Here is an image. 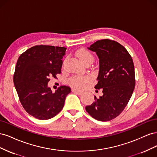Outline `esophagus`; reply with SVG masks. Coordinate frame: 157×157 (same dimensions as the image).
I'll return each instance as SVG.
<instances>
[{
	"instance_id": "34e87169",
	"label": "esophagus",
	"mask_w": 157,
	"mask_h": 157,
	"mask_svg": "<svg viewBox=\"0 0 157 157\" xmlns=\"http://www.w3.org/2000/svg\"><path fill=\"white\" fill-rule=\"evenodd\" d=\"M72 92H74V93L77 94H78V95L82 94V92H83L82 91V90H78V89H77V88H73V89H72Z\"/></svg>"
}]
</instances>
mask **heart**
Masks as SVG:
<instances>
[{
	"instance_id": "b5f03b06",
	"label": "heart",
	"mask_w": 157,
	"mask_h": 157,
	"mask_svg": "<svg viewBox=\"0 0 157 157\" xmlns=\"http://www.w3.org/2000/svg\"><path fill=\"white\" fill-rule=\"evenodd\" d=\"M78 59L81 61L82 63L84 62L88 59H94L93 56L87 50L84 48H81L78 50L77 53H76ZM89 78L87 77H75L70 80V83L75 87L80 88L84 86V83L88 81Z\"/></svg>"
}]
</instances>
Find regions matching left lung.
<instances>
[{
  "label": "left lung",
  "instance_id": "left-lung-1",
  "mask_svg": "<svg viewBox=\"0 0 157 157\" xmlns=\"http://www.w3.org/2000/svg\"><path fill=\"white\" fill-rule=\"evenodd\" d=\"M88 49L98 57V82L95 88L103 89V95L99 98L94 96L95 101L86 110L98 121H111L124 110L134 92V63L124 47L114 40H98Z\"/></svg>",
  "mask_w": 157,
  "mask_h": 157
}]
</instances>
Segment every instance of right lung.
Wrapping results in <instances>:
<instances>
[{
	"instance_id": "add662e5",
	"label": "right lung",
	"mask_w": 157,
	"mask_h": 157,
	"mask_svg": "<svg viewBox=\"0 0 157 157\" xmlns=\"http://www.w3.org/2000/svg\"><path fill=\"white\" fill-rule=\"evenodd\" d=\"M64 47L40 45L20 55L13 75V84L25 110L39 120L53 118L63 109L71 88L61 86L54 93L49 78L61 73Z\"/></svg>"
}]
</instances>
